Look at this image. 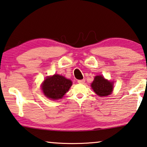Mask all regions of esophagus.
Instances as JSON below:
<instances>
[{
  "label": "esophagus",
  "mask_w": 147,
  "mask_h": 147,
  "mask_svg": "<svg viewBox=\"0 0 147 147\" xmlns=\"http://www.w3.org/2000/svg\"><path fill=\"white\" fill-rule=\"evenodd\" d=\"M78 83H80V84H84L85 82V80L84 79H82V80H78Z\"/></svg>",
  "instance_id": "1"
}]
</instances>
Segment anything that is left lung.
<instances>
[{
    "label": "left lung",
    "mask_w": 147,
    "mask_h": 147,
    "mask_svg": "<svg viewBox=\"0 0 147 147\" xmlns=\"http://www.w3.org/2000/svg\"><path fill=\"white\" fill-rule=\"evenodd\" d=\"M91 87L96 94L100 97L108 96L112 93L113 82L106 79L102 75L96 76Z\"/></svg>",
    "instance_id": "8db88e82"
}]
</instances>
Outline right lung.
Returning a JSON list of instances; mask_svg holds the SVG:
<instances>
[{
    "mask_svg": "<svg viewBox=\"0 0 147 147\" xmlns=\"http://www.w3.org/2000/svg\"><path fill=\"white\" fill-rule=\"evenodd\" d=\"M73 84L72 81L62 75L55 74L47 76L41 84V90L44 95L51 100L61 99Z\"/></svg>",
    "mask_w": 147,
    "mask_h": 147,
    "instance_id": "1",
    "label": "right lung"
}]
</instances>
